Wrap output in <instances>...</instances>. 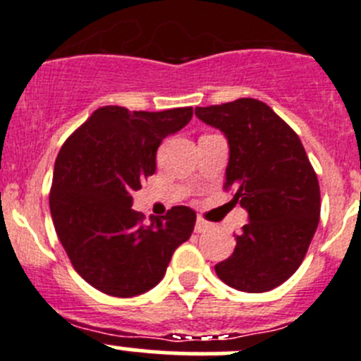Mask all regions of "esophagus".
Returning a JSON list of instances; mask_svg holds the SVG:
<instances>
[{"instance_id": "obj_1", "label": "esophagus", "mask_w": 361, "mask_h": 361, "mask_svg": "<svg viewBox=\"0 0 361 361\" xmlns=\"http://www.w3.org/2000/svg\"><path fill=\"white\" fill-rule=\"evenodd\" d=\"M209 227H211L209 221L202 220L201 216H199L197 221H195V232H197V234H201V232H206Z\"/></svg>"}]
</instances>
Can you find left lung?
Returning <instances> with one entry per match:
<instances>
[{
	"label": "left lung",
	"instance_id": "8db88e82",
	"mask_svg": "<svg viewBox=\"0 0 361 361\" xmlns=\"http://www.w3.org/2000/svg\"><path fill=\"white\" fill-rule=\"evenodd\" d=\"M195 115L227 140L225 187L234 188L250 220L214 272L239 292H269L307 253L319 221L318 178L292 127L262 101L241 97L195 108Z\"/></svg>",
	"mask_w": 361,
	"mask_h": 361
}]
</instances>
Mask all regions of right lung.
Wrapping results in <instances>:
<instances>
[{
  "instance_id": "obj_1",
  "label": "right lung",
  "mask_w": 361,
  "mask_h": 361,
  "mask_svg": "<svg viewBox=\"0 0 361 361\" xmlns=\"http://www.w3.org/2000/svg\"><path fill=\"white\" fill-rule=\"evenodd\" d=\"M192 108L129 111L103 106L68 137L50 192L54 227L75 271L113 297L159 285L174 250L192 235L195 213L176 206L145 221L133 192L155 173L164 137L190 122Z\"/></svg>"
}]
</instances>
